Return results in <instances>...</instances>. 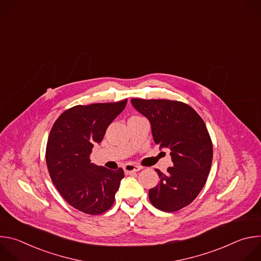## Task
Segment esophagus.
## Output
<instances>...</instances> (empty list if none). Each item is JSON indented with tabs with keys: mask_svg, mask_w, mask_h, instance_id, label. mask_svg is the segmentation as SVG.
<instances>
[{
	"mask_svg": "<svg viewBox=\"0 0 261 261\" xmlns=\"http://www.w3.org/2000/svg\"><path fill=\"white\" fill-rule=\"evenodd\" d=\"M141 168H142L141 166L135 165V164H132V163H127V164H125V166H124V170H125V172H127V173L137 172V171H139Z\"/></svg>",
	"mask_w": 261,
	"mask_h": 261,
	"instance_id": "34e87169",
	"label": "esophagus"
}]
</instances>
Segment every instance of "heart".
<instances>
[{"label": "heart", "instance_id": "1", "mask_svg": "<svg viewBox=\"0 0 261 261\" xmlns=\"http://www.w3.org/2000/svg\"><path fill=\"white\" fill-rule=\"evenodd\" d=\"M131 118H139V116H133V117H131Z\"/></svg>", "mask_w": 261, "mask_h": 261}]
</instances>
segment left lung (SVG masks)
Instances as JSON below:
<instances>
[{
    "label": "left lung",
    "mask_w": 261,
    "mask_h": 261,
    "mask_svg": "<svg viewBox=\"0 0 261 261\" xmlns=\"http://www.w3.org/2000/svg\"><path fill=\"white\" fill-rule=\"evenodd\" d=\"M133 106L151 123L154 141L170 150L173 166L159 175V184L148 191L152 204L163 212H176L190 204L207 179L213 143L201 117L180 101L131 99Z\"/></svg>",
    "instance_id": "1"
}]
</instances>
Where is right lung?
I'll use <instances>...</instances> for the list:
<instances>
[{
  "label": "right lung",
  "mask_w": 261,
  "mask_h": 261,
  "mask_svg": "<svg viewBox=\"0 0 261 261\" xmlns=\"http://www.w3.org/2000/svg\"><path fill=\"white\" fill-rule=\"evenodd\" d=\"M127 99L114 103L76 105L55 122L46 144V165L62 197L85 214L100 215L115 202L124 170L91 163L95 142L125 108Z\"/></svg>",
  "instance_id": "add662e5"
}]
</instances>
